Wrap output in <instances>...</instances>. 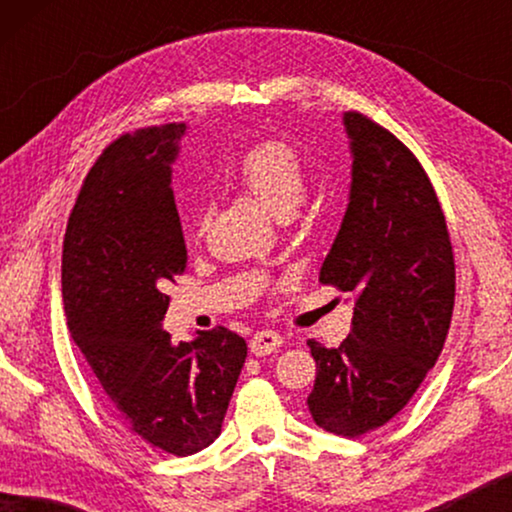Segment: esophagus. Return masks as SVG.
I'll return each instance as SVG.
<instances>
[{
    "label": "esophagus",
    "mask_w": 512,
    "mask_h": 512,
    "mask_svg": "<svg viewBox=\"0 0 512 512\" xmlns=\"http://www.w3.org/2000/svg\"><path fill=\"white\" fill-rule=\"evenodd\" d=\"M282 342L284 338L277 331H258L251 335L249 349L254 356H268L272 352H277V349L282 347Z\"/></svg>",
    "instance_id": "obj_1"
}]
</instances>
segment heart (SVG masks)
<instances>
[{
  "mask_svg": "<svg viewBox=\"0 0 512 512\" xmlns=\"http://www.w3.org/2000/svg\"><path fill=\"white\" fill-rule=\"evenodd\" d=\"M233 179L270 214H291L303 200L307 174L300 153L291 144L268 139L244 153L233 167ZM205 214L195 219V235L205 230Z\"/></svg>",
  "mask_w": 512,
  "mask_h": 512,
  "instance_id": "heart-1",
  "label": "heart"
}]
</instances>
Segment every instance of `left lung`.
I'll use <instances>...</instances> for the list:
<instances>
[{"label":"left lung","mask_w":512,"mask_h":512,"mask_svg":"<svg viewBox=\"0 0 512 512\" xmlns=\"http://www.w3.org/2000/svg\"><path fill=\"white\" fill-rule=\"evenodd\" d=\"M352 184L319 282L354 296L352 331L340 347L310 340L317 380L312 419L338 436L387 424L436 366L454 307L447 223L424 167L389 130L363 114L342 116Z\"/></svg>","instance_id":"obj_1"}]
</instances>
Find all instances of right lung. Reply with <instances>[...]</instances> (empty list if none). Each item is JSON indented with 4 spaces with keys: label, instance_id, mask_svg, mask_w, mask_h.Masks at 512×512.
Returning <instances> with one entry per match:
<instances>
[{
    "label": "right lung",
    "instance_id": "obj_1",
    "mask_svg": "<svg viewBox=\"0 0 512 512\" xmlns=\"http://www.w3.org/2000/svg\"><path fill=\"white\" fill-rule=\"evenodd\" d=\"M186 123L123 135L88 172L62 249L72 340L121 422L177 457L212 445L247 359L228 328L174 345L165 286L186 270L172 165Z\"/></svg>",
    "mask_w": 512,
    "mask_h": 512
}]
</instances>
